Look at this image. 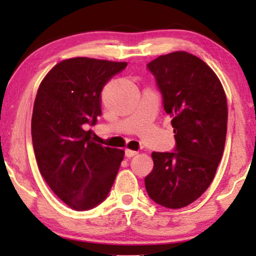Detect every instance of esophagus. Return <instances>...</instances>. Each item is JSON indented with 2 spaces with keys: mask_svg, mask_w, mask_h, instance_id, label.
<instances>
[{
  "mask_svg": "<svg viewBox=\"0 0 256 256\" xmlns=\"http://www.w3.org/2000/svg\"><path fill=\"white\" fill-rule=\"evenodd\" d=\"M138 152L136 150H131V149H125V156L126 158H132L134 155H137Z\"/></svg>",
  "mask_w": 256,
  "mask_h": 256,
  "instance_id": "esophagus-1",
  "label": "esophagus"
}]
</instances>
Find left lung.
Listing matches in <instances>:
<instances>
[{"label":"left lung","instance_id":"obj_1","mask_svg":"<svg viewBox=\"0 0 256 256\" xmlns=\"http://www.w3.org/2000/svg\"><path fill=\"white\" fill-rule=\"evenodd\" d=\"M171 116L176 149L152 152L154 167L144 178L152 201L183 208L208 189L224 152L228 102L224 88L204 61L186 52L161 55L146 64Z\"/></svg>","mask_w":256,"mask_h":256}]
</instances>
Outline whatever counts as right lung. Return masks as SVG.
Returning <instances> with one entry per match:
<instances>
[{"label": "right lung", "mask_w": 256, "mask_h": 256, "mask_svg": "<svg viewBox=\"0 0 256 256\" xmlns=\"http://www.w3.org/2000/svg\"><path fill=\"white\" fill-rule=\"evenodd\" d=\"M126 62L89 58L61 61L38 88L31 120L40 174L61 201L88 210L104 201L124 158L122 149L92 140L101 116V91Z\"/></svg>", "instance_id": "add662e5"}]
</instances>
